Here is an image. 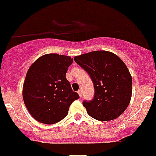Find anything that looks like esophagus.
Masks as SVG:
<instances>
[{
  "label": "esophagus",
  "mask_w": 156,
  "mask_h": 156,
  "mask_svg": "<svg viewBox=\"0 0 156 156\" xmlns=\"http://www.w3.org/2000/svg\"><path fill=\"white\" fill-rule=\"evenodd\" d=\"M77 93H78V94H79V96H80V97H82V91H81V90H78V91H77Z\"/></svg>",
  "instance_id": "obj_1"
}]
</instances>
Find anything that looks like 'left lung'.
<instances>
[{"mask_svg":"<svg viewBox=\"0 0 156 156\" xmlns=\"http://www.w3.org/2000/svg\"><path fill=\"white\" fill-rule=\"evenodd\" d=\"M74 60L88 73L94 85L93 100L83 103L87 113L99 121L115 119L123 113L133 88L132 76L124 62L106 50L84 53Z\"/></svg>","mask_w":156,"mask_h":156,"instance_id":"8db88e82","label":"left lung"}]
</instances>
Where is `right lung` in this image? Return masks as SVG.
Wrapping results in <instances>:
<instances>
[{"mask_svg":"<svg viewBox=\"0 0 156 156\" xmlns=\"http://www.w3.org/2000/svg\"><path fill=\"white\" fill-rule=\"evenodd\" d=\"M73 61L68 56L49 53L30 66L23 83V99L37 121L47 125L57 123L66 116L73 102L79 99L66 78Z\"/></svg>","mask_w":156,"mask_h":156,"instance_id":"right-lung-1","label":"right lung"}]
</instances>
